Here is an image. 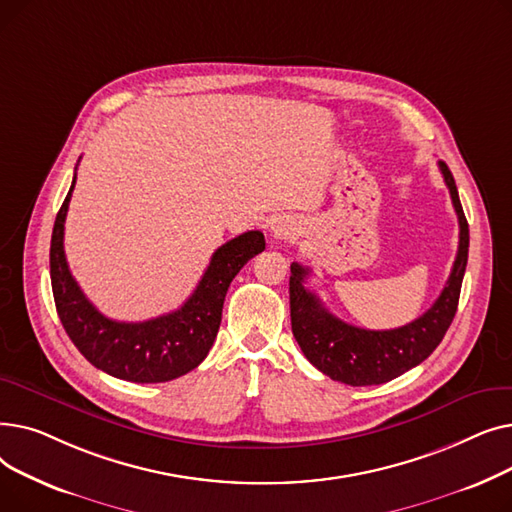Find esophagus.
<instances>
[{
	"label": "esophagus",
	"mask_w": 512,
	"mask_h": 512,
	"mask_svg": "<svg viewBox=\"0 0 512 512\" xmlns=\"http://www.w3.org/2000/svg\"><path fill=\"white\" fill-rule=\"evenodd\" d=\"M297 226H294L292 220H278L274 226H272V238L276 242H282V240H288V238H294L297 236Z\"/></svg>",
	"instance_id": "obj_1"
}]
</instances>
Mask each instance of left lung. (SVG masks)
<instances>
[{"label": "left lung", "instance_id": "obj_1", "mask_svg": "<svg viewBox=\"0 0 512 512\" xmlns=\"http://www.w3.org/2000/svg\"><path fill=\"white\" fill-rule=\"evenodd\" d=\"M438 166L459 215V251L440 297L411 324L394 330H363L346 324L305 288L309 267L290 265L292 334L309 363L336 382L348 386L390 382L432 355L452 324L469 257V224L448 166L444 161H438Z\"/></svg>", "mask_w": 512, "mask_h": 512}]
</instances>
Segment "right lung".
I'll list each match as a JSON object with an SVG mask.
<instances>
[{
	"instance_id": "right-lung-1",
	"label": "right lung",
	"mask_w": 512,
	"mask_h": 512,
	"mask_svg": "<svg viewBox=\"0 0 512 512\" xmlns=\"http://www.w3.org/2000/svg\"><path fill=\"white\" fill-rule=\"evenodd\" d=\"M76 184L58 211L51 234L49 270L53 301L74 346L97 369L137 384L170 382L195 369L218 336L230 282L249 259L265 249L259 230L240 234L211 255L207 270L188 301L155 319L116 321L99 313L72 278L64 255V222Z\"/></svg>"
}]
</instances>
